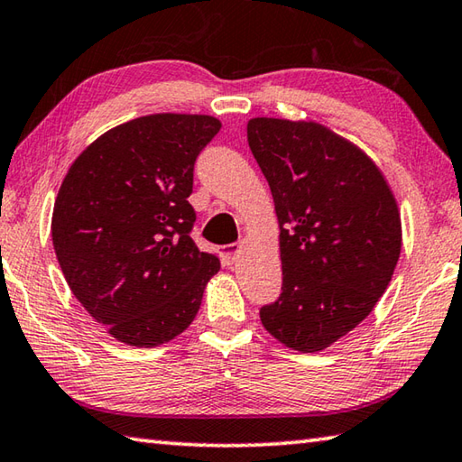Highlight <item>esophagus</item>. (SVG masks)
<instances>
[{
  "instance_id": "1",
  "label": "esophagus",
  "mask_w": 462,
  "mask_h": 462,
  "mask_svg": "<svg viewBox=\"0 0 462 462\" xmlns=\"http://www.w3.org/2000/svg\"><path fill=\"white\" fill-rule=\"evenodd\" d=\"M241 249H244V244H231V245L221 247V260H223V263L225 265L236 263L239 254H241Z\"/></svg>"
}]
</instances>
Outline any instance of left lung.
Here are the masks:
<instances>
[{
	"label": "left lung",
	"instance_id": "1",
	"mask_svg": "<svg viewBox=\"0 0 462 462\" xmlns=\"http://www.w3.org/2000/svg\"><path fill=\"white\" fill-rule=\"evenodd\" d=\"M247 142L276 205L284 273L262 325L290 349L322 351L365 320L392 282L398 202L375 162L317 121L249 119Z\"/></svg>",
	"mask_w": 462,
	"mask_h": 462
}]
</instances>
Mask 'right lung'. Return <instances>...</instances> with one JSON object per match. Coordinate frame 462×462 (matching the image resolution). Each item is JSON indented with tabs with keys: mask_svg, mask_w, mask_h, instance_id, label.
Listing matches in <instances>:
<instances>
[{
	"mask_svg": "<svg viewBox=\"0 0 462 462\" xmlns=\"http://www.w3.org/2000/svg\"><path fill=\"white\" fill-rule=\"evenodd\" d=\"M210 116L156 113L105 132L72 162L52 213L56 260L85 310L129 346H158L197 317L221 268L190 237L189 200Z\"/></svg>",
	"mask_w": 462,
	"mask_h": 462,
	"instance_id": "1",
	"label": "right lung"
}]
</instances>
